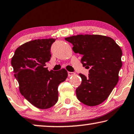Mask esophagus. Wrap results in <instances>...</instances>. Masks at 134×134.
Listing matches in <instances>:
<instances>
[{
  "instance_id": "esophagus-1",
  "label": "esophagus",
  "mask_w": 134,
  "mask_h": 134,
  "mask_svg": "<svg viewBox=\"0 0 134 134\" xmlns=\"http://www.w3.org/2000/svg\"><path fill=\"white\" fill-rule=\"evenodd\" d=\"M74 75H75V72H70V71L68 72V76H71Z\"/></svg>"
}]
</instances>
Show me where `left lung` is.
<instances>
[{"label":"left lung","mask_w":134,"mask_h":134,"mask_svg":"<svg viewBox=\"0 0 134 134\" xmlns=\"http://www.w3.org/2000/svg\"><path fill=\"white\" fill-rule=\"evenodd\" d=\"M65 39L73 44L74 52L82 55L83 66L90 69L88 77L79 74L82 83L76 90L77 99L88 106L100 104L118 82L122 49L113 39L105 36L80 35Z\"/></svg>","instance_id":"8db88e82"}]
</instances>
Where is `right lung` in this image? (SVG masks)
Instances as JSON below:
<instances>
[{"label":"right lung","instance_id":"obj_1","mask_svg":"<svg viewBox=\"0 0 134 134\" xmlns=\"http://www.w3.org/2000/svg\"><path fill=\"white\" fill-rule=\"evenodd\" d=\"M55 41V39H45L25 43L15 50L11 60L21 94L40 109L55 104L58 85L68 76L64 69L49 71L45 67V63L51 59V47Z\"/></svg>","mask_w":134,"mask_h":134}]
</instances>
